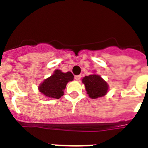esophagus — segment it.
<instances>
[{
    "label": "esophagus",
    "instance_id": "34e87169",
    "mask_svg": "<svg viewBox=\"0 0 148 148\" xmlns=\"http://www.w3.org/2000/svg\"><path fill=\"white\" fill-rule=\"evenodd\" d=\"M80 78H81V75H75V80H77V81L79 80Z\"/></svg>",
    "mask_w": 148,
    "mask_h": 148
}]
</instances>
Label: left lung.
Wrapping results in <instances>:
<instances>
[{"instance_id":"8db88e82","label":"left lung","mask_w":148,"mask_h":148,"mask_svg":"<svg viewBox=\"0 0 148 148\" xmlns=\"http://www.w3.org/2000/svg\"><path fill=\"white\" fill-rule=\"evenodd\" d=\"M82 82L84 84L86 91L91 99L104 96L108 92V84L98 75L93 74L85 76L82 79Z\"/></svg>"}]
</instances>
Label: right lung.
<instances>
[{"label":"right lung","instance_id":"obj_1","mask_svg":"<svg viewBox=\"0 0 148 148\" xmlns=\"http://www.w3.org/2000/svg\"><path fill=\"white\" fill-rule=\"evenodd\" d=\"M73 75L70 72L62 73L61 70H56L54 74L45 79L39 86L41 93L49 98L59 99L64 95V90L68 82L73 80Z\"/></svg>","mask_w":148,"mask_h":148}]
</instances>
